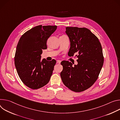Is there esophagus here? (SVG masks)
Wrapping results in <instances>:
<instances>
[{
    "mask_svg": "<svg viewBox=\"0 0 120 120\" xmlns=\"http://www.w3.org/2000/svg\"><path fill=\"white\" fill-rule=\"evenodd\" d=\"M61 60H58L57 61V63H59V64H60V62H61Z\"/></svg>",
    "mask_w": 120,
    "mask_h": 120,
    "instance_id": "obj_1",
    "label": "esophagus"
}]
</instances>
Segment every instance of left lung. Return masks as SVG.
<instances>
[{"label":"left lung","mask_w":120,"mask_h":120,"mask_svg":"<svg viewBox=\"0 0 120 120\" xmlns=\"http://www.w3.org/2000/svg\"><path fill=\"white\" fill-rule=\"evenodd\" d=\"M71 47L68 55L78 59L77 65L63 61L60 77L64 84L75 92H82L90 87L97 79L103 64L101 45L98 38L85 28L66 27Z\"/></svg>","instance_id":"1"}]
</instances>
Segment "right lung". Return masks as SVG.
<instances>
[{"label":"right lung","instance_id":"add662e5","mask_svg":"<svg viewBox=\"0 0 120 120\" xmlns=\"http://www.w3.org/2000/svg\"><path fill=\"white\" fill-rule=\"evenodd\" d=\"M57 26L39 25L26 32L20 38L14 58L18 74L23 83L32 89H38L49 81L56 61H41L42 49H47L49 38Z\"/></svg>","mask_w":120,"mask_h":120}]
</instances>
